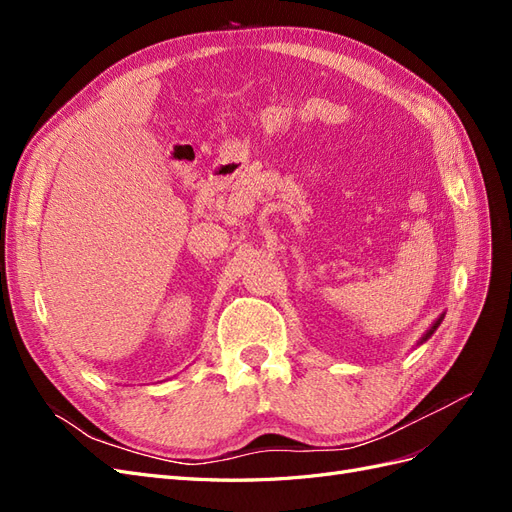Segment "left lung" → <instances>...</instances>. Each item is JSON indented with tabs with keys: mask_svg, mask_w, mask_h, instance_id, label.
Listing matches in <instances>:
<instances>
[{
	"mask_svg": "<svg viewBox=\"0 0 512 512\" xmlns=\"http://www.w3.org/2000/svg\"><path fill=\"white\" fill-rule=\"evenodd\" d=\"M442 320H444V314H442V316H440L436 322H433V324H431V329H429V331H427V333L421 337V344H423V342H427V339L433 335V331H436V329L440 327V322H442Z\"/></svg>",
	"mask_w": 512,
	"mask_h": 512,
	"instance_id": "left-lung-1",
	"label": "left lung"
}]
</instances>
